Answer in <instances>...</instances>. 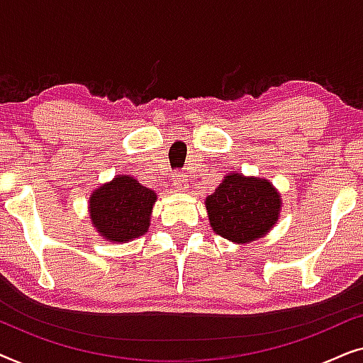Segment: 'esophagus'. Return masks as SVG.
<instances>
[{
	"mask_svg": "<svg viewBox=\"0 0 363 363\" xmlns=\"http://www.w3.org/2000/svg\"><path fill=\"white\" fill-rule=\"evenodd\" d=\"M172 182H173V188H175V190H178V191H186L188 190V180H186L185 173H182V172L173 173Z\"/></svg>",
	"mask_w": 363,
	"mask_h": 363,
	"instance_id": "1",
	"label": "esophagus"
}]
</instances>
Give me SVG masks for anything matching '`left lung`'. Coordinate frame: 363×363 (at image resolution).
I'll return each mask as SVG.
<instances>
[{
    "label": "left lung",
    "mask_w": 363,
    "mask_h": 363,
    "mask_svg": "<svg viewBox=\"0 0 363 363\" xmlns=\"http://www.w3.org/2000/svg\"><path fill=\"white\" fill-rule=\"evenodd\" d=\"M211 230L236 245H250L269 233L279 220L282 200L277 188L259 177L228 173L205 200Z\"/></svg>",
    "instance_id": "obj_1"
}]
</instances>
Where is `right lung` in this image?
I'll use <instances>...</instances> for the list:
<instances>
[{
    "instance_id": "1",
    "label": "right lung",
    "mask_w": 363,
    "mask_h": 363,
    "mask_svg": "<svg viewBox=\"0 0 363 363\" xmlns=\"http://www.w3.org/2000/svg\"><path fill=\"white\" fill-rule=\"evenodd\" d=\"M155 201L157 193L132 175H116L89 195L87 211L102 240L122 245L148 231Z\"/></svg>"
}]
</instances>
